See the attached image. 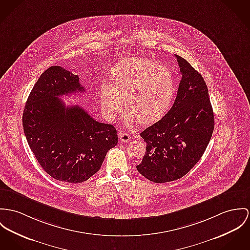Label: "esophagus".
I'll return each mask as SVG.
<instances>
[{
    "mask_svg": "<svg viewBox=\"0 0 250 250\" xmlns=\"http://www.w3.org/2000/svg\"><path fill=\"white\" fill-rule=\"evenodd\" d=\"M119 136H120L121 142H123V143H127L131 140V136L127 133H120Z\"/></svg>",
    "mask_w": 250,
    "mask_h": 250,
    "instance_id": "obj_1",
    "label": "esophagus"
}]
</instances>
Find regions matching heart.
I'll use <instances>...</instances> for the list:
<instances>
[{
	"label": "heart",
	"mask_w": 250,
	"mask_h": 250,
	"mask_svg": "<svg viewBox=\"0 0 250 250\" xmlns=\"http://www.w3.org/2000/svg\"><path fill=\"white\" fill-rule=\"evenodd\" d=\"M110 84L100 89V104L110 121L121 111L123 102L128 113L125 123L149 125L166 115L175 95V81L167 66L149 59H125L110 71Z\"/></svg>",
	"instance_id": "obj_1"
}]
</instances>
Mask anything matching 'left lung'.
<instances>
[{
  "label": "left lung",
  "mask_w": 250,
  "mask_h": 250,
  "mask_svg": "<svg viewBox=\"0 0 250 250\" xmlns=\"http://www.w3.org/2000/svg\"><path fill=\"white\" fill-rule=\"evenodd\" d=\"M175 56L182 80L172 107L141 132L146 151L137 170L158 184L178 180L189 172L205 153L214 129L204 78L187 60Z\"/></svg>",
  "instance_id": "obj_1"
}]
</instances>
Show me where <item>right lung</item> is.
Returning <instances> with one entry per match:
<instances>
[{
	"mask_svg": "<svg viewBox=\"0 0 250 250\" xmlns=\"http://www.w3.org/2000/svg\"><path fill=\"white\" fill-rule=\"evenodd\" d=\"M78 75L50 66L27 98L22 126L42 169L58 181L79 184L99 171L118 144L112 125L97 122L79 105L65 106L60 97L83 93Z\"/></svg>",
	"mask_w": 250,
	"mask_h": 250,
	"instance_id": "1",
	"label": "right lung"
}]
</instances>
